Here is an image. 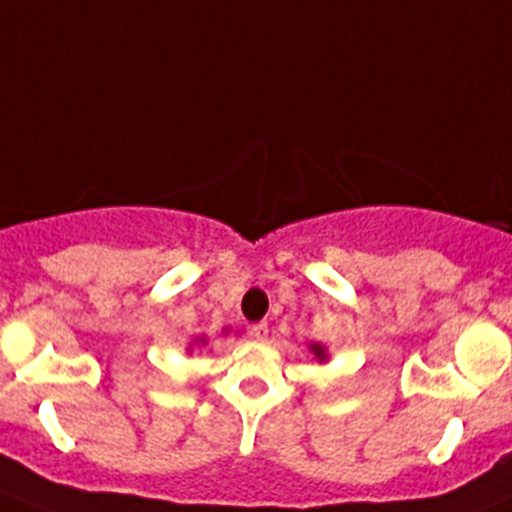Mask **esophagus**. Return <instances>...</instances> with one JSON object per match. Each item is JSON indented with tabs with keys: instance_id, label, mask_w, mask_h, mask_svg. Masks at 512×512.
<instances>
[{
	"instance_id": "obj_1",
	"label": "esophagus",
	"mask_w": 512,
	"mask_h": 512,
	"mask_svg": "<svg viewBox=\"0 0 512 512\" xmlns=\"http://www.w3.org/2000/svg\"><path fill=\"white\" fill-rule=\"evenodd\" d=\"M267 332H270V329H267V322H257V324H252V327H250V334L255 339H260V342H262V339H267Z\"/></svg>"
}]
</instances>
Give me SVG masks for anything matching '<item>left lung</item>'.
Here are the masks:
<instances>
[{
  "label": "left lung",
  "instance_id": "8db88e82",
  "mask_svg": "<svg viewBox=\"0 0 512 512\" xmlns=\"http://www.w3.org/2000/svg\"><path fill=\"white\" fill-rule=\"evenodd\" d=\"M309 349H312V354L317 356L319 361H324V359H327V349H324L322 344H309Z\"/></svg>",
  "mask_w": 512,
  "mask_h": 512
}]
</instances>
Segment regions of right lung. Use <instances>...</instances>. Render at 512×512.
Wrapping results in <instances>:
<instances>
[{"label": "right lung", "instance_id": "obj_1", "mask_svg": "<svg viewBox=\"0 0 512 512\" xmlns=\"http://www.w3.org/2000/svg\"><path fill=\"white\" fill-rule=\"evenodd\" d=\"M200 342H203V344H205V339H200Z\"/></svg>", "mask_w": 512, "mask_h": 512}]
</instances>
